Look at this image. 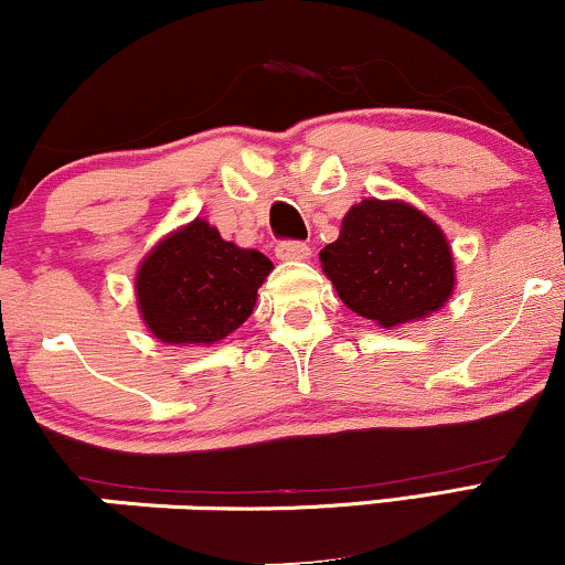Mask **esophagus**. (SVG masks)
Instances as JSON below:
<instances>
[{"instance_id": "esophagus-1", "label": "esophagus", "mask_w": 565, "mask_h": 565, "mask_svg": "<svg viewBox=\"0 0 565 565\" xmlns=\"http://www.w3.org/2000/svg\"><path fill=\"white\" fill-rule=\"evenodd\" d=\"M278 260H308L310 246L302 242H281L276 246Z\"/></svg>"}]
</instances>
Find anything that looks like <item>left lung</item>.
<instances>
[{"label": "left lung", "instance_id": "8db88e82", "mask_svg": "<svg viewBox=\"0 0 565 565\" xmlns=\"http://www.w3.org/2000/svg\"><path fill=\"white\" fill-rule=\"evenodd\" d=\"M319 260L340 300L382 329L427 319L451 300L457 284L446 233L401 199L350 206Z\"/></svg>", "mask_w": 565, "mask_h": 565}]
</instances>
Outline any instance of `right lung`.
I'll list each match as a JSON object with an SVG mask.
<instances>
[{
    "mask_svg": "<svg viewBox=\"0 0 565 565\" xmlns=\"http://www.w3.org/2000/svg\"><path fill=\"white\" fill-rule=\"evenodd\" d=\"M274 263L191 220L142 257L135 297L146 329L167 345H215L249 319Z\"/></svg>",
    "mask_w": 565,
    "mask_h": 565,
    "instance_id": "obj_1",
    "label": "right lung"
}]
</instances>
